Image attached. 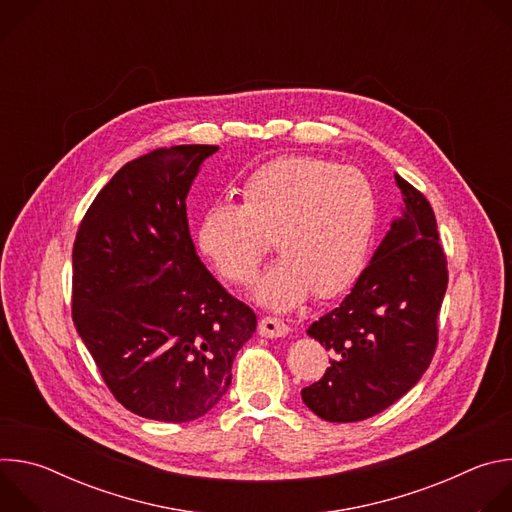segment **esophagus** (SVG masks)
Returning <instances> with one entry per match:
<instances>
[{
  "mask_svg": "<svg viewBox=\"0 0 512 512\" xmlns=\"http://www.w3.org/2000/svg\"><path fill=\"white\" fill-rule=\"evenodd\" d=\"M289 326L277 318H263L259 322V336L263 338H283L287 336Z\"/></svg>",
  "mask_w": 512,
  "mask_h": 512,
  "instance_id": "1",
  "label": "esophagus"
}]
</instances>
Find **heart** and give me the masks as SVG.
<instances>
[{
    "mask_svg": "<svg viewBox=\"0 0 512 512\" xmlns=\"http://www.w3.org/2000/svg\"><path fill=\"white\" fill-rule=\"evenodd\" d=\"M377 227V190L360 170L289 156L257 168L241 188V204H210L196 243L218 273L245 285L275 237L281 259L251 296L273 312H287L314 291L322 300L344 294L369 263Z\"/></svg>",
    "mask_w": 512,
    "mask_h": 512,
    "instance_id": "1",
    "label": "heart"
}]
</instances>
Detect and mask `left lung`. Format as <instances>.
Segmentation results:
<instances>
[{
  "label": "left lung",
  "instance_id": "left-lung-1",
  "mask_svg": "<svg viewBox=\"0 0 512 512\" xmlns=\"http://www.w3.org/2000/svg\"><path fill=\"white\" fill-rule=\"evenodd\" d=\"M395 182L401 214L342 304L308 328L332 358L302 399L332 423L362 421L393 405L417 385L435 352L446 257L425 196L399 174Z\"/></svg>",
  "mask_w": 512,
  "mask_h": 512
}]
</instances>
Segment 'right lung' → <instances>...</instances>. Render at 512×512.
I'll return each instance as SVG.
<instances>
[{"mask_svg":"<svg viewBox=\"0 0 512 512\" xmlns=\"http://www.w3.org/2000/svg\"><path fill=\"white\" fill-rule=\"evenodd\" d=\"M216 145L158 148L125 164L72 249V320L115 399L168 423L208 413L257 316L200 261L186 198Z\"/></svg>","mask_w":512,"mask_h":512,"instance_id":"add662e5","label":"right lung"}]
</instances>
